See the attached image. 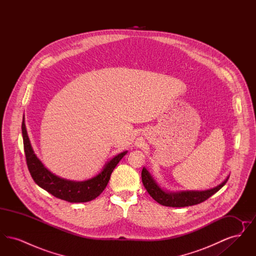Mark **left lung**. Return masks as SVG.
<instances>
[{"instance_id":"left-lung-1","label":"left lung","mask_w":256,"mask_h":256,"mask_svg":"<svg viewBox=\"0 0 256 256\" xmlns=\"http://www.w3.org/2000/svg\"><path fill=\"white\" fill-rule=\"evenodd\" d=\"M228 178L230 176L222 182L220 183L219 185L204 191L187 190L170 192L164 190L158 183L156 182V180L150 174L148 170H146V168L144 167L142 170V182L144 184L148 193L156 202H158L159 204L164 206L185 207L200 204L211 196L217 193L226 183Z\"/></svg>"}]
</instances>
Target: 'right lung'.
I'll use <instances>...</instances> for the list:
<instances>
[{"instance_id": "1", "label": "right lung", "mask_w": 256, "mask_h": 256, "mask_svg": "<svg viewBox=\"0 0 256 256\" xmlns=\"http://www.w3.org/2000/svg\"><path fill=\"white\" fill-rule=\"evenodd\" d=\"M22 135L26 165L34 182L56 198L69 202H87L100 195L110 182L111 172L128 152L124 150L112 158L95 176L82 182H74L52 174L37 158L28 135L24 117L22 122Z\"/></svg>"}]
</instances>
